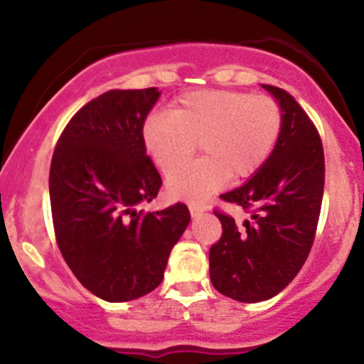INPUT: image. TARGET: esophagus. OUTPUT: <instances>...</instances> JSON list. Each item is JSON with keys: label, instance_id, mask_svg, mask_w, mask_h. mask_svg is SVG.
I'll return each instance as SVG.
<instances>
[{"label": "esophagus", "instance_id": "1", "mask_svg": "<svg viewBox=\"0 0 364 364\" xmlns=\"http://www.w3.org/2000/svg\"><path fill=\"white\" fill-rule=\"evenodd\" d=\"M188 208H190V214L193 215V217L200 215L203 210H205V208H203L202 205H198V203H190V205H188Z\"/></svg>", "mask_w": 364, "mask_h": 364}]
</instances>
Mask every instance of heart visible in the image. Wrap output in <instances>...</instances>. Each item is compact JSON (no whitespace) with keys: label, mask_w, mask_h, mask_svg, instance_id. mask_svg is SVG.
Segmentation results:
<instances>
[{"label":"heart","mask_w":364,"mask_h":364,"mask_svg":"<svg viewBox=\"0 0 364 364\" xmlns=\"http://www.w3.org/2000/svg\"><path fill=\"white\" fill-rule=\"evenodd\" d=\"M281 129V107L269 95L196 90L181 95L171 114L152 112L141 127V140L162 173L175 171L168 179L171 193L203 200L229 176H253L272 154ZM196 143L206 156L178 170L194 153Z\"/></svg>","instance_id":"heart-1"}]
</instances>
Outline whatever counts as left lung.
Listing matches in <instances>:
<instances>
[{
  "label": "left lung",
  "mask_w": 364,
  "mask_h": 364,
  "mask_svg": "<svg viewBox=\"0 0 364 364\" xmlns=\"http://www.w3.org/2000/svg\"><path fill=\"white\" fill-rule=\"evenodd\" d=\"M263 89L281 106V135L265 164L243 186L220 195L252 217L237 225L215 208L223 236L208 253L214 287L241 303L274 298L301 270L315 241L325 185L318 129L289 92Z\"/></svg>",
  "instance_id": "1"
}]
</instances>
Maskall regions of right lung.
I'll return each instance as SVG.
<instances>
[{
	"instance_id": "obj_1",
	"label": "right lung",
	"mask_w": 364,
	"mask_h": 364,
	"mask_svg": "<svg viewBox=\"0 0 364 364\" xmlns=\"http://www.w3.org/2000/svg\"><path fill=\"white\" fill-rule=\"evenodd\" d=\"M159 95L149 87L92 99L68 121L53 154L49 198L58 248L82 286L111 303L156 289L190 223L179 202L135 210L162 186L141 140Z\"/></svg>"
}]
</instances>
